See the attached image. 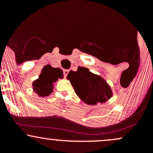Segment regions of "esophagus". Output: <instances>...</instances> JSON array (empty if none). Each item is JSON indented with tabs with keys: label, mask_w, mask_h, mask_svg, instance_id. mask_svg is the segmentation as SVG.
Listing matches in <instances>:
<instances>
[{
	"label": "esophagus",
	"mask_w": 153,
	"mask_h": 153,
	"mask_svg": "<svg viewBox=\"0 0 153 153\" xmlns=\"http://www.w3.org/2000/svg\"><path fill=\"white\" fill-rule=\"evenodd\" d=\"M68 73H69V71H68V70H64V71H63V75H64L65 78H66Z\"/></svg>",
	"instance_id": "obj_1"
}]
</instances>
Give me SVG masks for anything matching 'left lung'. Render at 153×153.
Returning a JSON list of instances; mask_svg holds the SVG:
<instances>
[{
    "instance_id": "obj_1",
    "label": "left lung",
    "mask_w": 153,
    "mask_h": 153,
    "mask_svg": "<svg viewBox=\"0 0 153 153\" xmlns=\"http://www.w3.org/2000/svg\"><path fill=\"white\" fill-rule=\"evenodd\" d=\"M67 78L70 80L76 94L87 104L102 103L111 97V89L106 80L86 68L79 66L77 71H71Z\"/></svg>"
}]
</instances>
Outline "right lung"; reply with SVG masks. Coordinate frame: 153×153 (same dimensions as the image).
Here are the masks:
<instances>
[{"instance_id": "right-lung-1", "label": "right lung", "mask_w": 153, "mask_h": 153, "mask_svg": "<svg viewBox=\"0 0 153 153\" xmlns=\"http://www.w3.org/2000/svg\"><path fill=\"white\" fill-rule=\"evenodd\" d=\"M63 78V73L59 68H52L46 65L42 71V73L37 80L33 82L34 91L39 96H49L53 90V82L58 78Z\"/></svg>"}]
</instances>
